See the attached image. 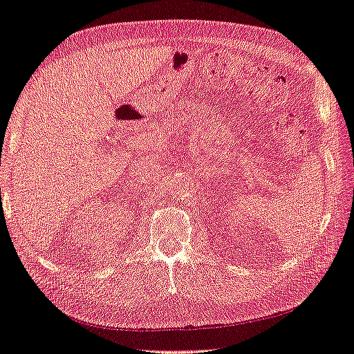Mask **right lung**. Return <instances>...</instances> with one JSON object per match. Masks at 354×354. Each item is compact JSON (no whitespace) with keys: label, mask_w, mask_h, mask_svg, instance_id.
<instances>
[{"label":"right lung","mask_w":354,"mask_h":354,"mask_svg":"<svg viewBox=\"0 0 354 354\" xmlns=\"http://www.w3.org/2000/svg\"><path fill=\"white\" fill-rule=\"evenodd\" d=\"M0 195H1V194H0Z\"/></svg>","instance_id":"add662e5"}]
</instances>
